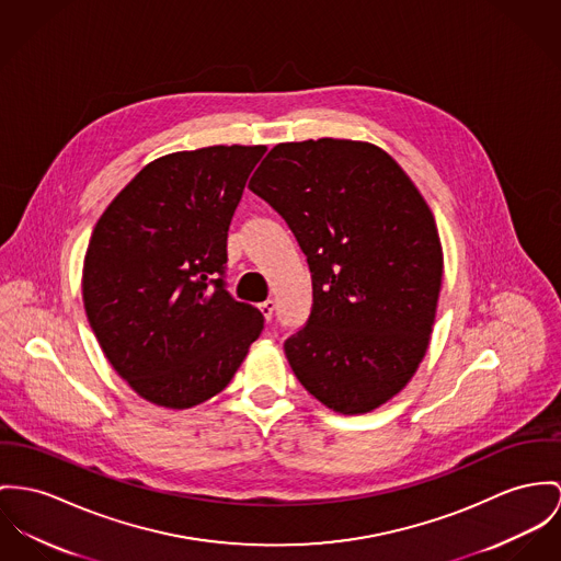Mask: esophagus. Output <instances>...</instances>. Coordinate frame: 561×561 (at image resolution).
Here are the masks:
<instances>
[{
  "mask_svg": "<svg viewBox=\"0 0 561 561\" xmlns=\"http://www.w3.org/2000/svg\"><path fill=\"white\" fill-rule=\"evenodd\" d=\"M260 313L264 316V320L268 322L271 320V316H273V311H275V301L273 299H266V301H262L259 305Z\"/></svg>",
  "mask_w": 561,
  "mask_h": 561,
  "instance_id": "1",
  "label": "esophagus"
}]
</instances>
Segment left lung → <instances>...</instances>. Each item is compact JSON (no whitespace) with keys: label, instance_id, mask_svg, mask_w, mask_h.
Here are the masks:
<instances>
[{"label":"left lung","instance_id":"1","mask_svg":"<svg viewBox=\"0 0 561 561\" xmlns=\"http://www.w3.org/2000/svg\"><path fill=\"white\" fill-rule=\"evenodd\" d=\"M250 190L295 232L313 305L284 350L307 392L365 414L416 374L444 256L432 209L385 149L344 138L279 142Z\"/></svg>","mask_w":561,"mask_h":561}]
</instances>
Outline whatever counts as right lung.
<instances>
[{
  "label": "right lung",
  "mask_w": 561,
  "mask_h": 561,
  "mask_svg": "<svg viewBox=\"0 0 561 561\" xmlns=\"http://www.w3.org/2000/svg\"><path fill=\"white\" fill-rule=\"evenodd\" d=\"M264 145L149 162L100 216L83 264L87 320L142 399L194 408L232 380L264 318L224 288L226 239Z\"/></svg>",
  "instance_id": "add662e5"
}]
</instances>
